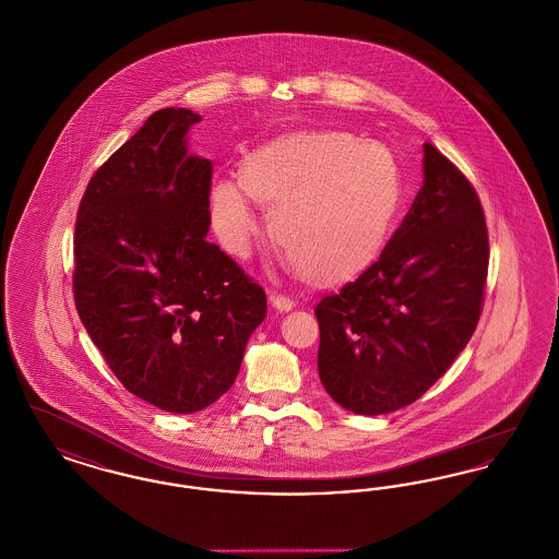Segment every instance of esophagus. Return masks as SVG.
<instances>
[{
    "mask_svg": "<svg viewBox=\"0 0 559 559\" xmlns=\"http://www.w3.org/2000/svg\"><path fill=\"white\" fill-rule=\"evenodd\" d=\"M271 305H273V309L275 311H280V313H288L294 309V300L288 298V296H284V294H271Z\"/></svg>",
    "mask_w": 559,
    "mask_h": 559,
    "instance_id": "1",
    "label": "esophagus"
}]
</instances>
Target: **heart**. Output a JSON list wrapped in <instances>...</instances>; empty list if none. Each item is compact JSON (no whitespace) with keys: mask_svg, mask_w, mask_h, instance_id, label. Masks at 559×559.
Instances as JSON below:
<instances>
[{"mask_svg":"<svg viewBox=\"0 0 559 559\" xmlns=\"http://www.w3.org/2000/svg\"><path fill=\"white\" fill-rule=\"evenodd\" d=\"M240 186L211 192L221 243L242 257L257 234L252 202L269 209V236L313 286H338L371 267L389 242L403 177L389 147L346 131H292L248 152Z\"/></svg>","mask_w":559,"mask_h":559,"instance_id":"1","label":"heart"}]
</instances>
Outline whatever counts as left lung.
Segmentation results:
<instances>
[{
	"label": "left lung",
	"mask_w": 559,
	"mask_h": 559,
	"mask_svg": "<svg viewBox=\"0 0 559 559\" xmlns=\"http://www.w3.org/2000/svg\"><path fill=\"white\" fill-rule=\"evenodd\" d=\"M486 273L480 198L462 170L424 144V186L380 259L316 307L323 389L359 415L412 405L472 338Z\"/></svg>",
	"instance_id": "obj_1"
}]
</instances>
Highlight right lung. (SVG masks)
Segmentation results:
<instances>
[{
  "label": "right lung",
  "instance_id": "right-lung-1",
  "mask_svg": "<svg viewBox=\"0 0 559 559\" xmlns=\"http://www.w3.org/2000/svg\"><path fill=\"white\" fill-rule=\"evenodd\" d=\"M188 108L156 110L87 183L74 223L76 313L131 394L169 413L213 405L236 382L265 290L217 243L206 158Z\"/></svg>",
  "mask_w": 559,
  "mask_h": 559
}]
</instances>
